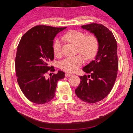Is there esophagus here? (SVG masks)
Here are the masks:
<instances>
[{
	"label": "esophagus",
	"mask_w": 133,
	"mask_h": 133,
	"mask_svg": "<svg viewBox=\"0 0 133 133\" xmlns=\"http://www.w3.org/2000/svg\"><path fill=\"white\" fill-rule=\"evenodd\" d=\"M72 75V74H70V73H68V72H66V74H65V76H66V77H70V76H71Z\"/></svg>",
	"instance_id": "esophagus-1"
}]
</instances>
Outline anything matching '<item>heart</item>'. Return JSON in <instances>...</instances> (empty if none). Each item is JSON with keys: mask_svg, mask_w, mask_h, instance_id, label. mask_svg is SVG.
Wrapping results in <instances>:
<instances>
[{"mask_svg": "<svg viewBox=\"0 0 133 133\" xmlns=\"http://www.w3.org/2000/svg\"><path fill=\"white\" fill-rule=\"evenodd\" d=\"M62 38L77 46V52L82 54L86 59L94 58L98 51L99 41L97 36L94 35H85V34L80 31L71 30L64 34ZM62 44V42L60 39H55L52 49L55 55L59 56L61 54ZM83 56L79 54L64 59L60 63L61 69L70 72L76 71L84 63V56Z\"/></svg>", "mask_w": 133, "mask_h": 133, "instance_id": "obj_1", "label": "heart"}]
</instances>
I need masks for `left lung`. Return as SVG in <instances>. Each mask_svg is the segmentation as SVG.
Masks as SVG:
<instances>
[{
    "label": "left lung",
    "mask_w": 133,
    "mask_h": 133,
    "mask_svg": "<svg viewBox=\"0 0 133 133\" xmlns=\"http://www.w3.org/2000/svg\"><path fill=\"white\" fill-rule=\"evenodd\" d=\"M82 27L94 34L99 47L95 60L83 68L89 75L79 77L81 83L75 92L82 101L94 103L106 97L114 86L118 68L117 44L112 32L102 24L91 23Z\"/></svg>",
    "instance_id": "8db88e82"
}]
</instances>
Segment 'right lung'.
<instances>
[{"instance_id":"obj_1","label":"right lung","mask_w":133,"mask_h":133,"mask_svg":"<svg viewBox=\"0 0 133 133\" xmlns=\"http://www.w3.org/2000/svg\"><path fill=\"white\" fill-rule=\"evenodd\" d=\"M66 28L38 25L25 33L19 42L15 57L17 81L25 97L33 103L42 104L52 100L58 82L65 77L62 71L53 72L50 78L46 75L55 71L49 66L54 58V38Z\"/></svg>"}]
</instances>
